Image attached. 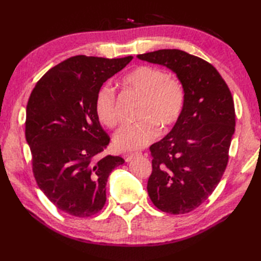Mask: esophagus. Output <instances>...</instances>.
<instances>
[{"label":"esophagus","instance_id":"1","mask_svg":"<svg viewBox=\"0 0 261 261\" xmlns=\"http://www.w3.org/2000/svg\"><path fill=\"white\" fill-rule=\"evenodd\" d=\"M139 156H141V152H135V153H127V154H124V160L126 163H129V162H131L132 159H135V158H137V157H139Z\"/></svg>","mask_w":261,"mask_h":261}]
</instances>
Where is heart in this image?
<instances>
[{
	"label": "heart",
	"mask_w": 261,
	"mask_h": 261,
	"mask_svg": "<svg viewBox=\"0 0 261 261\" xmlns=\"http://www.w3.org/2000/svg\"><path fill=\"white\" fill-rule=\"evenodd\" d=\"M122 84L142 97L138 112L140 120L120 127L114 136V146L120 151L141 150L159 136V126L169 130L179 121L186 102L185 88L178 79L148 65L129 71ZM95 112L102 124L112 127L118 123L115 92L111 86L98 90Z\"/></svg>",
	"instance_id": "1"
}]
</instances>
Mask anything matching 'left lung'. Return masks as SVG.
I'll return each mask as SVG.
<instances>
[{"label":"left lung","mask_w":261,"mask_h":261,"mask_svg":"<svg viewBox=\"0 0 261 261\" xmlns=\"http://www.w3.org/2000/svg\"><path fill=\"white\" fill-rule=\"evenodd\" d=\"M138 58L166 66L184 85L186 102L179 121L150 147L147 190L163 212L190 213L213 193L228 165L236 126L232 94L214 66L182 50L162 49Z\"/></svg>","instance_id":"1"}]
</instances>
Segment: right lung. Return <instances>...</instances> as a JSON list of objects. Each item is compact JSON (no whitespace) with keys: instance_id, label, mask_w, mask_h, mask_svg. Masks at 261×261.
<instances>
[{"instance_id":"right-lung-1","label":"right lung","mask_w":261,"mask_h":261,"mask_svg":"<svg viewBox=\"0 0 261 261\" xmlns=\"http://www.w3.org/2000/svg\"><path fill=\"white\" fill-rule=\"evenodd\" d=\"M134 58L74 56L49 69L27 104L25 139L32 173L55 206L77 218L97 214L119 156L98 158L110 142L95 112L103 83Z\"/></svg>"}]
</instances>
